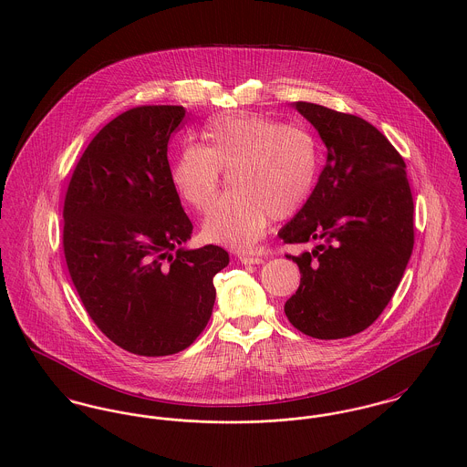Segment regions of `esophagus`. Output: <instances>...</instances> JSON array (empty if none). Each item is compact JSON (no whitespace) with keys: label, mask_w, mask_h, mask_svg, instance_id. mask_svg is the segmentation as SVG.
Returning <instances> with one entry per match:
<instances>
[{"label":"esophagus","mask_w":467,"mask_h":467,"mask_svg":"<svg viewBox=\"0 0 467 467\" xmlns=\"http://www.w3.org/2000/svg\"><path fill=\"white\" fill-rule=\"evenodd\" d=\"M241 265L244 266H254V265H265V259L259 255H239Z\"/></svg>","instance_id":"1"}]
</instances>
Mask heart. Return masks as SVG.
<instances>
[{
	"mask_svg": "<svg viewBox=\"0 0 467 467\" xmlns=\"http://www.w3.org/2000/svg\"><path fill=\"white\" fill-rule=\"evenodd\" d=\"M200 141L185 143L172 165V183L192 210L206 212L229 169L234 187L202 223L208 241L250 250L269 221L296 213L309 200L320 171L315 136L257 113L213 117Z\"/></svg>",
	"mask_w": 467,
	"mask_h": 467,
	"instance_id": "1",
	"label": "heart"
}]
</instances>
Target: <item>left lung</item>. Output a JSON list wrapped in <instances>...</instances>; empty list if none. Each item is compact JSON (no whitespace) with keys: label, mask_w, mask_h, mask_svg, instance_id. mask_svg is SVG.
Instances as JSON below:
<instances>
[{"label":"left lung","mask_w":467,"mask_h":467,"mask_svg":"<svg viewBox=\"0 0 467 467\" xmlns=\"http://www.w3.org/2000/svg\"><path fill=\"white\" fill-rule=\"evenodd\" d=\"M293 108L318 131L327 160L278 232L289 244L317 243L287 255L302 278L284 311L300 333L339 339L365 331L392 300L413 250V200L404 160L372 124L311 102Z\"/></svg>","instance_id":"obj_1"}]
</instances>
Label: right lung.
I'll return each mask as SVG.
<instances>
[{"label": "right lung", "instance_id": "1", "mask_svg": "<svg viewBox=\"0 0 467 467\" xmlns=\"http://www.w3.org/2000/svg\"><path fill=\"white\" fill-rule=\"evenodd\" d=\"M183 106L133 108L89 141L67 185L63 246L73 285L113 343L138 356L187 348L206 327L228 254L187 250L192 223L167 160Z\"/></svg>", "mask_w": 467, "mask_h": 467}]
</instances>
